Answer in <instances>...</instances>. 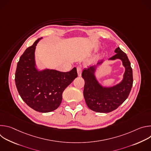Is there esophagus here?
Instances as JSON below:
<instances>
[{
    "label": "esophagus",
    "instance_id": "34e87169",
    "mask_svg": "<svg viewBox=\"0 0 151 151\" xmlns=\"http://www.w3.org/2000/svg\"><path fill=\"white\" fill-rule=\"evenodd\" d=\"M77 72H78V76H81V74H82V68L81 67L79 66L77 68Z\"/></svg>",
    "mask_w": 151,
    "mask_h": 151
}]
</instances>
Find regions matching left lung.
Masks as SVG:
<instances>
[{
  "label": "left lung",
  "mask_w": 151,
  "mask_h": 151,
  "mask_svg": "<svg viewBox=\"0 0 151 151\" xmlns=\"http://www.w3.org/2000/svg\"><path fill=\"white\" fill-rule=\"evenodd\" d=\"M115 55L109 58L120 59L125 68L122 81L112 87H103L94 75L96 66L85 68L82 73L84 79L83 97L89 108L96 112L109 113L116 109L127 99L132 90L133 79L131 64L127 54L119 47L115 50ZM102 61L97 63V65Z\"/></svg>",
  "instance_id": "8db88e82"
}]
</instances>
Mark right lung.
Listing matches in <instances>:
<instances>
[{"label": "right lung", "mask_w": 151, "mask_h": 151, "mask_svg": "<svg viewBox=\"0 0 151 151\" xmlns=\"http://www.w3.org/2000/svg\"><path fill=\"white\" fill-rule=\"evenodd\" d=\"M39 38L27 48L17 63L15 85L19 96L31 108L42 113L52 112L60 105L62 94L77 78L76 68L68 72L36 68L35 51Z\"/></svg>", "instance_id": "right-lung-1"}]
</instances>
